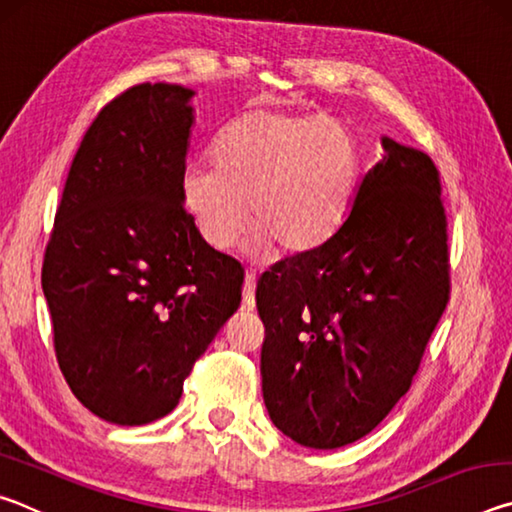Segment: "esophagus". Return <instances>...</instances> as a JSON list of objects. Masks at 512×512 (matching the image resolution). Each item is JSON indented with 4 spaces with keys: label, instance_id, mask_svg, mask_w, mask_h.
Segmentation results:
<instances>
[{
    "label": "esophagus",
    "instance_id": "34e87169",
    "mask_svg": "<svg viewBox=\"0 0 512 512\" xmlns=\"http://www.w3.org/2000/svg\"><path fill=\"white\" fill-rule=\"evenodd\" d=\"M255 284H257V275L248 271L244 277V307L246 309H253V305H255Z\"/></svg>",
    "mask_w": 512,
    "mask_h": 512
}]
</instances>
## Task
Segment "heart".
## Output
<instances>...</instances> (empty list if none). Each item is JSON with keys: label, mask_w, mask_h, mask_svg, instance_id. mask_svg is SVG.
I'll use <instances>...</instances> for the list:
<instances>
[{"label": "heart", "mask_w": 512, "mask_h": 512, "mask_svg": "<svg viewBox=\"0 0 512 512\" xmlns=\"http://www.w3.org/2000/svg\"><path fill=\"white\" fill-rule=\"evenodd\" d=\"M212 164L189 167L180 194L214 250L235 246L250 221L259 248L311 253L341 228L359 183L348 128L296 110L255 108L232 119L212 144Z\"/></svg>", "instance_id": "b5f03b06"}]
</instances>
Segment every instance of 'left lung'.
I'll return each instance as SVG.
<instances>
[{"label":"left lung","instance_id":"8db88e82","mask_svg":"<svg viewBox=\"0 0 512 512\" xmlns=\"http://www.w3.org/2000/svg\"><path fill=\"white\" fill-rule=\"evenodd\" d=\"M381 144L334 237L257 282L264 404L305 447L350 445L391 413L449 302L440 173L427 153Z\"/></svg>","mask_w":512,"mask_h":512}]
</instances>
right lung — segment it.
Returning <instances> with one entry per match:
<instances>
[{
    "instance_id": "obj_1",
    "label": "right lung",
    "mask_w": 512,
    "mask_h": 512,
    "mask_svg": "<svg viewBox=\"0 0 512 512\" xmlns=\"http://www.w3.org/2000/svg\"><path fill=\"white\" fill-rule=\"evenodd\" d=\"M194 90L133 85L92 121L42 262L58 366L85 409L137 427L176 409L241 302L244 268L187 214Z\"/></svg>"
}]
</instances>
